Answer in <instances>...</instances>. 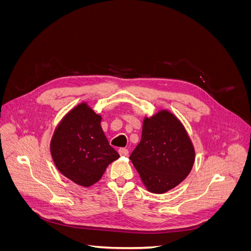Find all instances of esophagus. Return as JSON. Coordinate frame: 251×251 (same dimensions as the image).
<instances>
[{
  "label": "esophagus",
  "mask_w": 251,
  "mask_h": 251,
  "mask_svg": "<svg viewBox=\"0 0 251 251\" xmlns=\"http://www.w3.org/2000/svg\"><path fill=\"white\" fill-rule=\"evenodd\" d=\"M118 153H119L120 156H127L128 155V150L125 149V148H121V149H119Z\"/></svg>",
  "instance_id": "34e87169"
}]
</instances>
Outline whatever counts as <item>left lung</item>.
Wrapping results in <instances>:
<instances>
[{"label":"left lung","instance_id":"1","mask_svg":"<svg viewBox=\"0 0 251 251\" xmlns=\"http://www.w3.org/2000/svg\"><path fill=\"white\" fill-rule=\"evenodd\" d=\"M130 159L148 191L163 194L191 173L195 149L181 121L162 110L144 118L141 140Z\"/></svg>","mask_w":251,"mask_h":251}]
</instances>
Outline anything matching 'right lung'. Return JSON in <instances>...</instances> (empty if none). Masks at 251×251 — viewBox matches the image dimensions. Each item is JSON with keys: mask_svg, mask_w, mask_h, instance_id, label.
I'll return each mask as SVG.
<instances>
[{"mask_svg": "<svg viewBox=\"0 0 251 251\" xmlns=\"http://www.w3.org/2000/svg\"><path fill=\"white\" fill-rule=\"evenodd\" d=\"M101 116L87 102L60 120L50 142L57 170L74 183L89 187L100 181L108 165L119 158L102 131Z\"/></svg>", "mask_w": 251, "mask_h": 251, "instance_id": "right-lung-1", "label": "right lung"}]
</instances>
